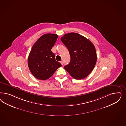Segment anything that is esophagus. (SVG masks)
I'll return each mask as SVG.
<instances>
[{"label":"esophagus","mask_w":126,"mask_h":126,"mask_svg":"<svg viewBox=\"0 0 126 126\" xmlns=\"http://www.w3.org/2000/svg\"><path fill=\"white\" fill-rule=\"evenodd\" d=\"M60 63H61V64H62V65H63V61H60Z\"/></svg>","instance_id":"obj_1"}]
</instances>
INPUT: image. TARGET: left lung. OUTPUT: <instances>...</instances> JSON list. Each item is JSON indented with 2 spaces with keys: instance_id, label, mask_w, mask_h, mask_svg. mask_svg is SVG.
<instances>
[{
  "instance_id": "obj_1",
  "label": "left lung",
  "mask_w": 126,
  "mask_h": 126,
  "mask_svg": "<svg viewBox=\"0 0 126 126\" xmlns=\"http://www.w3.org/2000/svg\"><path fill=\"white\" fill-rule=\"evenodd\" d=\"M61 40L68 49L70 56V63L64 69L75 79L85 78L91 72L96 63L94 46L85 37L77 33L66 34Z\"/></svg>"
}]
</instances>
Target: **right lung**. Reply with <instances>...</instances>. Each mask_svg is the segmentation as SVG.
<instances>
[{"label": "right lung", "mask_w": 126, "mask_h": 126, "mask_svg": "<svg viewBox=\"0 0 126 126\" xmlns=\"http://www.w3.org/2000/svg\"><path fill=\"white\" fill-rule=\"evenodd\" d=\"M58 36L56 34H45L33 45L29 55L28 65L32 74L37 79H49L62 66L51 50Z\"/></svg>", "instance_id": "right-lung-1"}]
</instances>
